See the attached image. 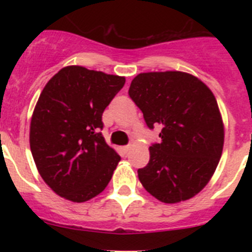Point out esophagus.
<instances>
[{
	"mask_svg": "<svg viewBox=\"0 0 252 252\" xmlns=\"http://www.w3.org/2000/svg\"><path fill=\"white\" fill-rule=\"evenodd\" d=\"M130 148H131L130 145H127V146H122V151H124V153H127V151L130 150Z\"/></svg>",
	"mask_w": 252,
	"mask_h": 252,
	"instance_id": "34e87169",
	"label": "esophagus"
}]
</instances>
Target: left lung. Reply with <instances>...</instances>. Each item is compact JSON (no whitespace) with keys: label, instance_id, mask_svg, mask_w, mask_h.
<instances>
[{"label":"left lung","instance_id":"left-lung-1","mask_svg":"<svg viewBox=\"0 0 252 252\" xmlns=\"http://www.w3.org/2000/svg\"><path fill=\"white\" fill-rule=\"evenodd\" d=\"M128 94L150 128L161 127L160 144L137 175L162 203L194 197L215 174L224 142V126L212 91L195 75L179 70L140 73Z\"/></svg>","mask_w":252,"mask_h":252}]
</instances>
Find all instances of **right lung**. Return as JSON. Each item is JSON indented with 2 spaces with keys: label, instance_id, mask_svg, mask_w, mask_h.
I'll return each instance as SVG.
<instances>
[{
  "label": "right lung",
  "instance_id": "obj_1",
  "mask_svg": "<svg viewBox=\"0 0 252 252\" xmlns=\"http://www.w3.org/2000/svg\"><path fill=\"white\" fill-rule=\"evenodd\" d=\"M125 77L68 65L50 78L30 122V149L51 190L82 203L103 192L121 158L99 132Z\"/></svg>",
  "mask_w": 252,
  "mask_h": 252
}]
</instances>
